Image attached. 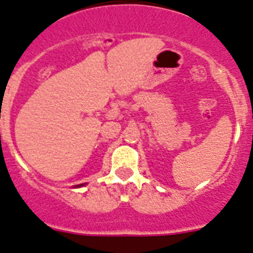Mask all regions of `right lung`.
Here are the masks:
<instances>
[{"label": "right lung", "mask_w": 253, "mask_h": 253, "mask_svg": "<svg viewBox=\"0 0 253 253\" xmlns=\"http://www.w3.org/2000/svg\"><path fill=\"white\" fill-rule=\"evenodd\" d=\"M81 186H85V183H83V184H78V186H76V187H81Z\"/></svg>", "instance_id": "obj_1"}]
</instances>
